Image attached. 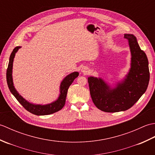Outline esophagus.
<instances>
[{
	"mask_svg": "<svg viewBox=\"0 0 155 155\" xmlns=\"http://www.w3.org/2000/svg\"><path fill=\"white\" fill-rule=\"evenodd\" d=\"M82 72H84V74H87L88 72H89V70H88V68H85L84 67L83 69H82Z\"/></svg>",
	"mask_w": 155,
	"mask_h": 155,
	"instance_id": "obj_1",
	"label": "esophagus"
}]
</instances>
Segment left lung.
Wrapping results in <instances>:
<instances>
[{
  "label": "left lung",
  "mask_w": 155,
  "mask_h": 155,
  "mask_svg": "<svg viewBox=\"0 0 155 155\" xmlns=\"http://www.w3.org/2000/svg\"><path fill=\"white\" fill-rule=\"evenodd\" d=\"M130 48L131 68L127 78L117 88L110 89L101 78H88L90 94L98 109L106 113H116L129 109L145 93L150 79L149 61L140 49L136 37L124 35Z\"/></svg>",
  "instance_id": "obj_1"
}]
</instances>
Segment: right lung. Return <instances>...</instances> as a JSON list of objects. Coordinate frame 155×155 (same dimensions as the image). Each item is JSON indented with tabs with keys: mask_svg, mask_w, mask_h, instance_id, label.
<instances>
[{
	"mask_svg": "<svg viewBox=\"0 0 155 155\" xmlns=\"http://www.w3.org/2000/svg\"><path fill=\"white\" fill-rule=\"evenodd\" d=\"M20 48H21V47H16L13 49L12 53L11 56H10L8 68L7 70H6V81H7V84L10 91L14 95L15 97L21 103L22 106L32 114L36 115H47L54 113L56 112L61 110L65 104L66 97H67L68 88L71 86L73 81L78 76V72H72V73L68 74L67 77L64 78V79L62 81L61 84L60 96H59L57 101H56L54 103L47 105H35L29 103L28 102L25 100L21 95H19L14 86H13L12 83V69L13 59L15 58V53Z\"/></svg>",
	"mask_w": 155,
	"mask_h": 155,
	"instance_id": "right-lung-1",
	"label": "right lung"
}]
</instances>
